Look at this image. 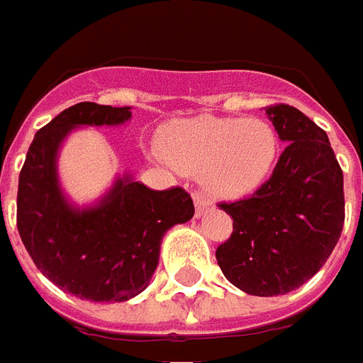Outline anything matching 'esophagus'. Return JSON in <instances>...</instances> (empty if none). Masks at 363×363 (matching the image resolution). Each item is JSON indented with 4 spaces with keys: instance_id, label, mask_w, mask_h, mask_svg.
<instances>
[{
    "instance_id": "obj_1",
    "label": "esophagus",
    "mask_w": 363,
    "mask_h": 363,
    "mask_svg": "<svg viewBox=\"0 0 363 363\" xmlns=\"http://www.w3.org/2000/svg\"><path fill=\"white\" fill-rule=\"evenodd\" d=\"M194 201H195V215H197V217H201V215H205V213L211 209V201L205 197V195L199 194V191H195L194 194Z\"/></svg>"
}]
</instances>
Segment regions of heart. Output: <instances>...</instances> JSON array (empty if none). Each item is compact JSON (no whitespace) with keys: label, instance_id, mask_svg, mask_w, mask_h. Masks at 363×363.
Segmentation results:
<instances>
[{"label":"heart","instance_id":"obj_1","mask_svg":"<svg viewBox=\"0 0 363 363\" xmlns=\"http://www.w3.org/2000/svg\"><path fill=\"white\" fill-rule=\"evenodd\" d=\"M158 145L177 169L201 172L205 191L215 197L256 191L279 154V136L268 121L213 115L172 121L160 130Z\"/></svg>","mask_w":363,"mask_h":363}]
</instances>
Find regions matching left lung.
<instances>
[{"label":"left lung","instance_id":"left-lung-1","mask_svg":"<svg viewBox=\"0 0 363 363\" xmlns=\"http://www.w3.org/2000/svg\"><path fill=\"white\" fill-rule=\"evenodd\" d=\"M266 115L287 146L250 197L220 203L233 235L217 248L228 281L258 297L285 295L311 279L344 227V176L325 130L291 105H269Z\"/></svg>","mask_w":363,"mask_h":363}]
</instances>
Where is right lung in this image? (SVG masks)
<instances>
[{
	"label": "right lung",
	"instance_id": "add662e5",
	"mask_svg": "<svg viewBox=\"0 0 363 363\" xmlns=\"http://www.w3.org/2000/svg\"><path fill=\"white\" fill-rule=\"evenodd\" d=\"M130 107L84 101L38 130L19 174L17 228L43 276L79 299L121 303L146 289L169 228L194 217L182 187L156 191L130 176L117 177L89 207H76L58 182V150L76 127H115Z\"/></svg>",
	"mask_w": 363,
	"mask_h": 363
}]
</instances>
